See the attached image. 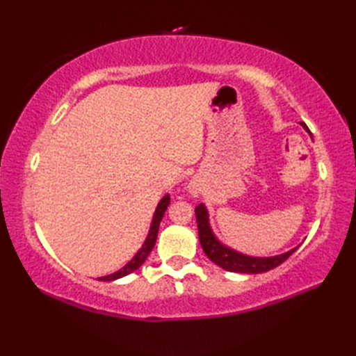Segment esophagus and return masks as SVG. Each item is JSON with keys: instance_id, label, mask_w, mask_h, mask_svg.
<instances>
[{"instance_id": "34e87169", "label": "esophagus", "mask_w": 356, "mask_h": 356, "mask_svg": "<svg viewBox=\"0 0 356 356\" xmlns=\"http://www.w3.org/2000/svg\"><path fill=\"white\" fill-rule=\"evenodd\" d=\"M193 193H194V191H193Z\"/></svg>"}]
</instances>
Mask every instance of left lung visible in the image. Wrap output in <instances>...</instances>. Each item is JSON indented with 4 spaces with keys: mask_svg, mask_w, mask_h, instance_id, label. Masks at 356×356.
<instances>
[{
    "mask_svg": "<svg viewBox=\"0 0 356 356\" xmlns=\"http://www.w3.org/2000/svg\"><path fill=\"white\" fill-rule=\"evenodd\" d=\"M303 127L307 130L306 124ZM195 218H197V229H199V238L200 245L203 248V252L207 254L211 261H214L217 266H220L229 272H240V274H261V272H268L280 266L283 261H286L289 257L297 251V248L291 249L289 252L269 257V259H255V257H246L243 254H238L232 249L223 246L218 241L213 231L209 228L208 223V213L207 208L202 205L195 207Z\"/></svg>",
    "mask_w": 356,
    "mask_h": 356,
    "instance_id": "obj_1",
    "label": "left lung"
}]
</instances>
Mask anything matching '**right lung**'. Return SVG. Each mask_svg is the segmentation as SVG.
<instances>
[{"instance_id": "add662e5", "label": "right lung", "mask_w": 356, "mask_h": 356, "mask_svg": "<svg viewBox=\"0 0 356 356\" xmlns=\"http://www.w3.org/2000/svg\"><path fill=\"white\" fill-rule=\"evenodd\" d=\"M168 205H170V195L166 194L165 197L161 202H159V205L156 208V213H154V217H153V223H151V228H149V234H148V237L145 240V243H143V246L140 248V251L134 255V259L131 261H128L122 269H119L118 272H115V274H110L107 277H99L101 282H113V280H118L120 277H125L128 274H131V272H134L136 269H139L142 264L145 263L149 252L153 251V248L156 245L157 232H159V225H161L162 217L165 214L166 208H168Z\"/></svg>"}]
</instances>
